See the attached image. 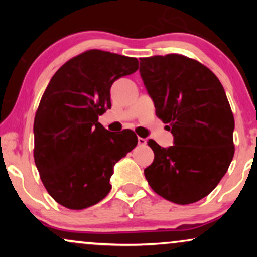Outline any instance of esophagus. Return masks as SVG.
<instances>
[{
  "instance_id": "34e87169",
  "label": "esophagus",
  "mask_w": 257,
  "mask_h": 257,
  "mask_svg": "<svg viewBox=\"0 0 257 257\" xmlns=\"http://www.w3.org/2000/svg\"><path fill=\"white\" fill-rule=\"evenodd\" d=\"M138 144L140 146H145L147 144V140H146V139H144V138H138Z\"/></svg>"
}]
</instances>
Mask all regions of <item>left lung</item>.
<instances>
[{
	"label": "left lung",
	"instance_id": "8db88e82",
	"mask_svg": "<svg viewBox=\"0 0 257 257\" xmlns=\"http://www.w3.org/2000/svg\"><path fill=\"white\" fill-rule=\"evenodd\" d=\"M140 76L156 114L174 137L161 147L149 140L155 159L144 170L156 193L176 204L198 202L223 178L233 155L234 117L219 78L180 54L140 59Z\"/></svg>",
	"mask_w": 257,
	"mask_h": 257
}]
</instances>
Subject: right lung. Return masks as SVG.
Masks as SVG:
<instances>
[{"label": "right lung", "mask_w": 257, "mask_h": 257, "mask_svg": "<svg viewBox=\"0 0 257 257\" xmlns=\"http://www.w3.org/2000/svg\"><path fill=\"white\" fill-rule=\"evenodd\" d=\"M139 69L137 58L91 49L53 76L34 122V158L52 198L72 210L104 199L113 167L138 144L134 132H108L98 122L111 108L116 79Z\"/></svg>", "instance_id": "obj_1"}]
</instances>
